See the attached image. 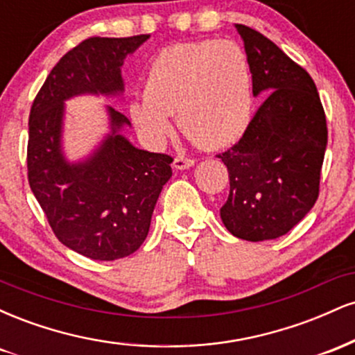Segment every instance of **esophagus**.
<instances>
[{
    "instance_id": "1",
    "label": "esophagus",
    "mask_w": 355,
    "mask_h": 355,
    "mask_svg": "<svg viewBox=\"0 0 355 355\" xmlns=\"http://www.w3.org/2000/svg\"><path fill=\"white\" fill-rule=\"evenodd\" d=\"M193 164H195L193 158H189V157H175L173 160V166L177 170L190 168V166H193Z\"/></svg>"
}]
</instances>
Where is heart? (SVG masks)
<instances>
[{"mask_svg":"<svg viewBox=\"0 0 355 355\" xmlns=\"http://www.w3.org/2000/svg\"><path fill=\"white\" fill-rule=\"evenodd\" d=\"M252 73L245 51L230 40L178 43L150 63L144 98L130 105L138 132L152 144L172 132L168 116L207 150L234 145L252 118Z\"/></svg>","mask_w":355,"mask_h":355,"instance_id":"b5f03b06","label":"heart"}]
</instances>
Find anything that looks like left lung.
I'll return each instance as SVG.
<instances>
[{"mask_svg": "<svg viewBox=\"0 0 355 355\" xmlns=\"http://www.w3.org/2000/svg\"><path fill=\"white\" fill-rule=\"evenodd\" d=\"M235 28L252 92L267 98L239 144L217 155L230 180L220 217L232 235L260 242L287 234L319 198L327 121L311 75L267 36L245 24Z\"/></svg>", "mask_w": 355, "mask_h": 355, "instance_id": "8db88e82", "label": "left lung"}]
</instances>
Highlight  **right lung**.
Listing matches in <instances>:
<instances>
[{"label":"right lung","mask_w":355,"mask_h":355,"mask_svg":"<svg viewBox=\"0 0 355 355\" xmlns=\"http://www.w3.org/2000/svg\"><path fill=\"white\" fill-rule=\"evenodd\" d=\"M150 35L92 36L64 53L31 105L28 182L63 245L93 260L133 254L148 235L155 203L172 177L173 158L138 150L118 135L128 118L108 108L113 133L89 160L68 165L60 152L63 101L80 93L123 89L120 67Z\"/></svg>","instance_id":"right-lung-1"}]
</instances>
